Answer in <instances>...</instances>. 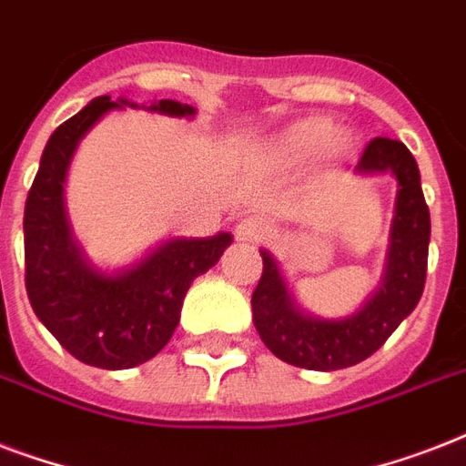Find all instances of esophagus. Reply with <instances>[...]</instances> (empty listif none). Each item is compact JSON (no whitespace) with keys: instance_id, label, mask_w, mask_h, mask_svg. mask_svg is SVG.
Returning <instances> with one entry per match:
<instances>
[{"instance_id":"1","label":"esophagus","mask_w":466,"mask_h":466,"mask_svg":"<svg viewBox=\"0 0 466 466\" xmlns=\"http://www.w3.org/2000/svg\"><path fill=\"white\" fill-rule=\"evenodd\" d=\"M268 234V219L261 218V215H248L237 225L234 229V237L237 241H244V244H254V241H261L263 237Z\"/></svg>"}]
</instances>
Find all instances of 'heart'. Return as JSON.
Instances as JSON below:
<instances>
[{"mask_svg": "<svg viewBox=\"0 0 466 466\" xmlns=\"http://www.w3.org/2000/svg\"><path fill=\"white\" fill-rule=\"evenodd\" d=\"M333 135H336V126L329 118H321V116L302 118L290 127H285L283 133L270 142V157L283 167H302L317 159L329 147Z\"/></svg>", "mask_w": 466, "mask_h": 466, "instance_id": "obj_1", "label": "heart"}]
</instances>
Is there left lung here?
<instances>
[{
  "label": "left lung",
  "instance_id": "left-lung-1",
  "mask_svg": "<svg viewBox=\"0 0 466 466\" xmlns=\"http://www.w3.org/2000/svg\"><path fill=\"white\" fill-rule=\"evenodd\" d=\"M355 174L397 178L382 280L360 309L339 319L305 311L273 254L261 248L263 273L251 295L254 326L270 353L295 368L331 372L358 365L390 339L423 295L431 212L420 188L419 164L404 142L375 137L362 152Z\"/></svg>",
  "mask_w": 466,
  "mask_h": 466
}]
</instances>
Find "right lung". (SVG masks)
<instances>
[{"mask_svg": "<svg viewBox=\"0 0 466 466\" xmlns=\"http://www.w3.org/2000/svg\"><path fill=\"white\" fill-rule=\"evenodd\" d=\"M145 108L196 118V108L161 98L149 106L98 96L47 140L24 212L25 292L35 317L76 360L104 370L137 368L174 336L190 283L219 261L232 234L168 237L123 268H101L76 241L65 183L79 142L106 113Z\"/></svg>", "mask_w": 466, "mask_h": 466, "instance_id": "1", "label": "right lung"}]
</instances>
